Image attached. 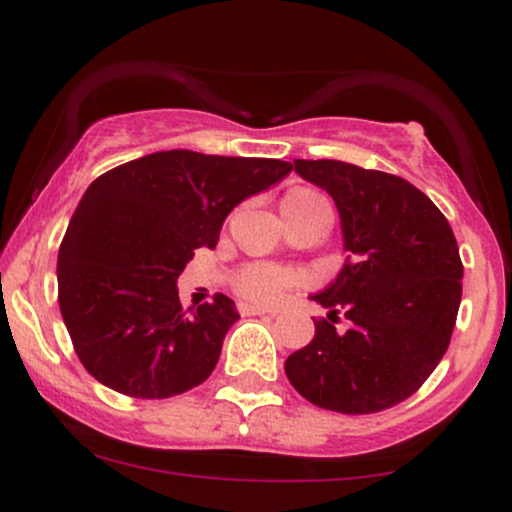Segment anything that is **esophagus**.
I'll return each mask as SVG.
<instances>
[{"mask_svg":"<svg viewBox=\"0 0 512 512\" xmlns=\"http://www.w3.org/2000/svg\"><path fill=\"white\" fill-rule=\"evenodd\" d=\"M238 313L243 315V317H248V315H267V313H272V310H269V308H262V305L240 303V305H238Z\"/></svg>","mask_w":512,"mask_h":512,"instance_id":"obj_1","label":"esophagus"}]
</instances>
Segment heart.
<instances>
[{
    "instance_id": "obj_1",
    "label": "heart",
    "mask_w": 512,
    "mask_h": 512,
    "mask_svg": "<svg viewBox=\"0 0 512 512\" xmlns=\"http://www.w3.org/2000/svg\"><path fill=\"white\" fill-rule=\"evenodd\" d=\"M315 202H322V197L317 195L315 190H308V187H293V190L286 192L284 199H281V207H303V204ZM298 279H301V276L289 272V269L272 267V264H252V267H245L243 272L238 274L236 286L238 293H243L250 301L274 303L279 301L281 293L296 284Z\"/></svg>"
}]
</instances>
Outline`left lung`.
<instances>
[{"label":"left lung","mask_w":512,"mask_h":512,"mask_svg":"<svg viewBox=\"0 0 512 512\" xmlns=\"http://www.w3.org/2000/svg\"><path fill=\"white\" fill-rule=\"evenodd\" d=\"M301 178L330 192L339 209L346 262L313 296L330 315L284 368L315 407L375 414L414 395L448 351L462 298L455 233L411 182L344 161H293ZM342 309L352 327L339 335Z\"/></svg>","instance_id":"1"}]
</instances>
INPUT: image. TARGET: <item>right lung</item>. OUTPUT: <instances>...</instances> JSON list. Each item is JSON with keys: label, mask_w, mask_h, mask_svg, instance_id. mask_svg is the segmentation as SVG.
Wrapping results in <instances>:
<instances>
[{"label": "right lung", "mask_w": 512, "mask_h": 512, "mask_svg": "<svg viewBox=\"0 0 512 512\" xmlns=\"http://www.w3.org/2000/svg\"><path fill=\"white\" fill-rule=\"evenodd\" d=\"M279 158L158 151L88 185L57 257V301L74 351L98 383L137 399L182 395L209 378L238 320L223 293L182 310L178 276L216 248L226 216L291 173Z\"/></svg>", "instance_id": "right-lung-1"}]
</instances>
